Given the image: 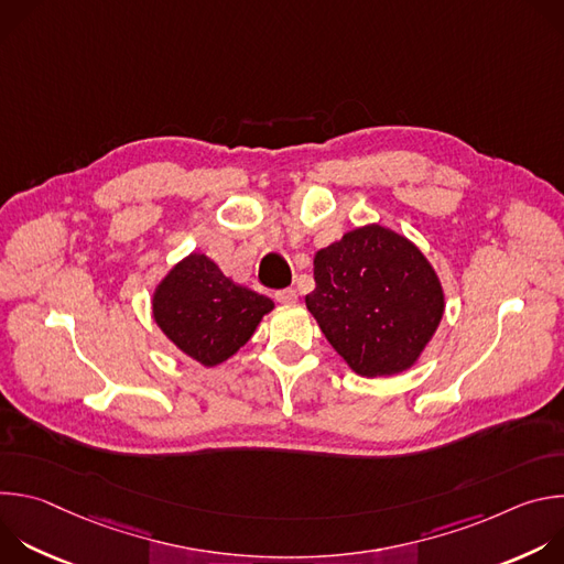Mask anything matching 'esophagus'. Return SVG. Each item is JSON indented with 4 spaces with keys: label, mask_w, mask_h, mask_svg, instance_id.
<instances>
[{
    "label": "esophagus",
    "mask_w": 564,
    "mask_h": 564,
    "mask_svg": "<svg viewBox=\"0 0 564 564\" xmlns=\"http://www.w3.org/2000/svg\"><path fill=\"white\" fill-rule=\"evenodd\" d=\"M274 299H276L279 303H285V305H290V303H296V290H294V288H285V290H279V292L274 294Z\"/></svg>",
    "instance_id": "34e87169"
}]
</instances>
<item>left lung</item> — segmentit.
<instances>
[{
  "instance_id": "obj_1",
  "label": "left lung",
  "mask_w": 564,
  "mask_h": 564,
  "mask_svg": "<svg viewBox=\"0 0 564 564\" xmlns=\"http://www.w3.org/2000/svg\"><path fill=\"white\" fill-rule=\"evenodd\" d=\"M314 283L305 305L321 333L370 379L415 366L444 314V290L429 259L377 223L318 250Z\"/></svg>"
}]
</instances>
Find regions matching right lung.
Here are the masks:
<instances>
[{
	"label": "right lung",
	"instance_id": "1",
	"mask_svg": "<svg viewBox=\"0 0 564 564\" xmlns=\"http://www.w3.org/2000/svg\"><path fill=\"white\" fill-rule=\"evenodd\" d=\"M272 307V299L234 283L200 252L176 263L151 299L158 328L181 352L207 368L246 346Z\"/></svg>",
	"mask_w": 564,
	"mask_h": 564
}]
</instances>
